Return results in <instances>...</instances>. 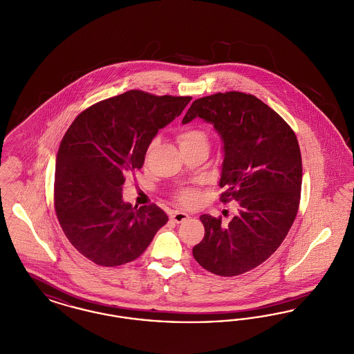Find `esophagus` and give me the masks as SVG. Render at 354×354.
Masks as SVG:
<instances>
[{
    "label": "esophagus",
    "mask_w": 354,
    "mask_h": 354,
    "mask_svg": "<svg viewBox=\"0 0 354 354\" xmlns=\"http://www.w3.org/2000/svg\"><path fill=\"white\" fill-rule=\"evenodd\" d=\"M189 218V215L188 214H185V212H180V211H174L172 214H171V219L174 220L175 223H183L185 220Z\"/></svg>",
    "instance_id": "obj_1"
}]
</instances>
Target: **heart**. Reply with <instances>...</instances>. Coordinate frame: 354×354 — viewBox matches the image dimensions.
Masks as SVG:
<instances>
[{"label":"heart","mask_w":354,"mask_h":354,"mask_svg":"<svg viewBox=\"0 0 354 354\" xmlns=\"http://www.w3.org/2000/svg\"><path fill=\"white\" fill-rule=\"evenodd\" d=\"M188 142H204L205 143V135L201 130H187L179 135V145L188 143ZM199 195L195 189H185L179 194V201L185 204H194L198 201Z\"/></svg>","instance_id":"b5f03b06"}]
</instances>
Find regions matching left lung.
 <instances>
[{
	"instance_id": "8db88e82",
	"label": "left lung",
	"mask_w": 354,
	"mask_h": 354,
	"mask_svg": "<svg viewBox=\"0 0 354 354\" xmlns=\"http://www.w3.org/2000/svg\"><path fill=\"white\" fill-rule=\"evenodd\" d=\"M195 118L219 134L220 201H235L239 208L227 225L202 215L205 235L192 254L204 270L237 276L264 263L295 221L303 180L299 142L286 120L251 94L230 91L196 100L182 123Z\"/></svg>"
}]
</instances>
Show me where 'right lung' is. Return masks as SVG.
I'll return each instance as SVG.
<instances>
[{
  "mask_svg": "<svg viewBox=\"0 0 354 354\" xmlns=\"http://www.w3.org/2000/svg\"><path fill=\"white\" fill-rule=\"evenodd\" d=\"M191 100L130 90L86 109L68 127L55 160L54 204L68 241L88 260L103 267L130 263L169 221L155 204L124 202L122 185Z\"/></svg>",
  "mask_w": 354,
  "mask_h": 354,
  "instance_id": "obj_1",
  "label": "right lung"
}]
</instances>
